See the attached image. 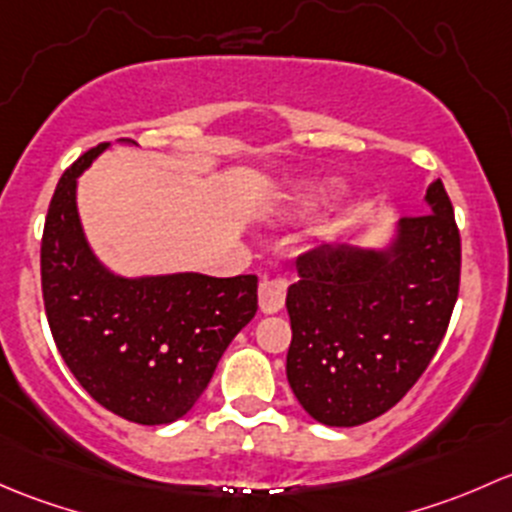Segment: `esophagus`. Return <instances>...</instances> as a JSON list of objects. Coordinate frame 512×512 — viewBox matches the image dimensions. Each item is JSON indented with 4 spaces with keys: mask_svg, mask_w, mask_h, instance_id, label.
Segmentation results:
<instances>
[{
    "mask_svg": "<svg viewBox=\"0 0 512 512\" xmlns=\"http://www.w3.org/2000/svg\"><path fill=\"white\" fill-rule=\"evenodd\" d=\"M286 281L283 278H266L258 286V308L261 313H278L286 305Z\"/></svg>",
    "mask_w": 512,
    "mask_h": 512,
    "instance_id": "obj_1",
    "label": "esophagus"
}]
</instances>
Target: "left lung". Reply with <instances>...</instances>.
<instances>
[{
    "label": "left lung",
    "instance_id": "obj_1",
    "mask_svg": "<svg viewBox=\"0 0 512 512\" xmlns=\"http://www.w3.org/2000/svg\"><path fill=\"white\" fill-rule=\"evenodd\" d=\"M402 219L394 254L320 244L288 288L286 374L315 421L357 426L392 409L439 350L461 286V234L444 182Z\"/></svg>",
    "mask_w": 512,
    "mask_h": 512
}]
</instances>
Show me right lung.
<instances>
[{
    "instance_id": "right-lung-1",
    "label": "right lung",
    "mask_w": 512,
    "mask_h": 512,
    "mask_svg": "<svg viewBox=\"0 0 512 512\" xmlns=\"http://www.w3.org/2000/svg\"><path fill=\"white\" fill-rule=\"evenodd\" d=\"M108 142L63 172L41 236V293L63 362L108 412L170 424L194 407L236 333L256 315L254 273L115 278L88 251L76 177Z\"/></svg>"
}]
</instances>
